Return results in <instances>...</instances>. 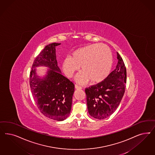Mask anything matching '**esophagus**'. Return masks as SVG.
Masks as SVG:
<instances>
[{"label": "esophagus", "instance_id": "1", "mask_svg": "<svg viewBox=\"0 0 155 155\" xmlns=\"http://www.w3.org/2000/svg\"><path fill=\"white\" fill-rule=\"evenodd\" d=\"M75 87L76 90H81L82 89V87L80 85H78V84H76Z\"/></svg>", "mask_w": 155, "mask_h": 155}]
</instances>
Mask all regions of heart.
<instances>
[{"label":"heart","mask_w":155,"mask_h":155,"mask_svg":"<svg viewBox=\"0 0 155 155\" xmlns=\"http://www.w3.org/2000/svg\"><path fill=\"white\" fill-rule=\"evenodd\" d=\"M112 55L110 48L103 44H93L78 48L62 63L65 75L72 78L80 66L82 72L76 77L80 83L91 80L100 83L110 74L112 66Z\"/></svg>","instance_id":"heart-1"}]
</instances>
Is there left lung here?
I'll use <instances>...</instances> for the list:
<instances>
[{
    "label": "left lung",
    "instance_id": "obj_1",
    "mask_svg": "<svg viewBox=\"0 0 155 155\" xmlns=\"http://www.w3.org/2000/svg\"><path fill=\"white\" fill-rule=\"evenodd\" d=\"M116 67L105 80L85 88L90 115L102 120L112 115L120 104L125 92L127 71L123 59L117 52Z\"/></svg>",
    "mask_w": 155,
    "mask_h": 155
}]
</instances>
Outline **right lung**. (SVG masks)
Masks as SVG:
<instances>
[{"mask_svg": "<svg viewBox=\"0 0 155 155\" xmlns=\"http://www.w3.org/2000/svg\"><path fill=\"white\" fill-rule=\"evenodd\" d=\"M60 43L46 45L36 58L30 72V85L33 98L40 112L46 117L63 121L70 115L75 85L61 74L58 65L55 47ZM45 66L50 69L43 78L35 68Z\"/></svg>", "mask_w": 155, "mask_h": 155, "instance_id": "right-lung-1", "label": "right lung"}]
</instances>
